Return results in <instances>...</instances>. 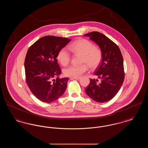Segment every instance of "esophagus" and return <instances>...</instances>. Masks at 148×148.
I'll return each mask as SVG.
<instances>
[{"label": "esophagus", "mask_w": 148, "mask_h": 148, "mask_svg": "<svg viewBox=\"0 0 148 148\" xmlns=\"http://www.w3.org/2000/svg\"><path fill=\"white\" fill-rule=\"evenodd\" d=\"M80 79V77H71V80H73V79H75V80H79Z\"/></svg>", "instance_id": "34e87169"}]
</instances>
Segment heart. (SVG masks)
Masks as SVG:
<instances>
[{
	"mask_svg": "<svg viewBox=\"0 0 148 148\" xmlns=\"http://www.w3.org/2000/svg\"><path fill=\"white\" fill-rule=\"evenodd\" d=\"M68 48L74 54L82 55V63L88 64L92 69L97 68L101 62V50L86 39H81L76 40L70 44ZM71 59V54L65 48L61 49L58 53L57 59L64 66L69 63ZM87 71L88 66L86 64L79 66L71 65L64 69V74L66 77H77Z\"/></svg>",
	"mask_w": 148,
	"mask_h": 148,
	"instance_id": "obj_1",
	"label": "heart"
}]
</instances>
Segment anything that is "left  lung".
Masks as SVG:
<instances>
[{
    "instance_id": "8db88e82",
    "label": "left lung",
    "mask_w": 148,
    "mask_h": 148,
    "mask_svg": "<svg viewBox=\"0 0 148 148\" xmlns=\"http://www.w3.org/2000/svg\"><path fill=\"white\" fill-rule=\"evenodd\" d=\"M97 43L102 52V60L95 71L101 79H90V84L85 88L86 94L98 103L110 100L116 95L124 80L123 58L118 46L106 35L92 32L85 34Z\"/></svg>"
}]
</instances>
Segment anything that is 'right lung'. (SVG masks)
<instances>
[{
    "instance_id": "1",
    "label": "right lung",
    "mask_w": 148,
    "mask_h": 148,
    "mask_svg": "<svg viewBox=\"0 0 148 148\" xmlns=\"http://www.w3.org/2000/svg\"><path fill=\"white\" fill-rule=\"evenodd\" d=\"M71 40L66 38L45 36L28 50L24 62L26 82L33 95L42 102L56 101L66 89L69 78L58 77L62 71L56 58L59 50Z\"/></svg>"
}]
</instances>
